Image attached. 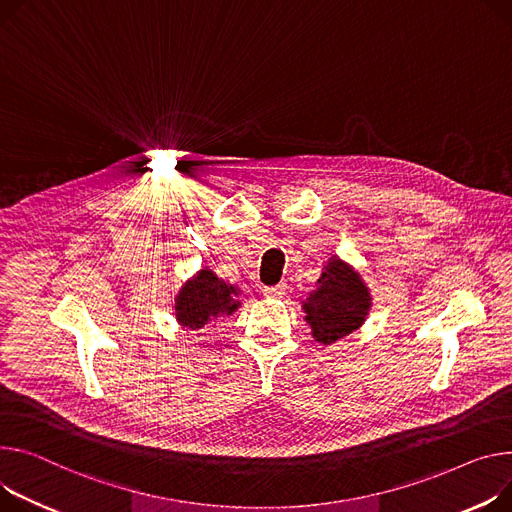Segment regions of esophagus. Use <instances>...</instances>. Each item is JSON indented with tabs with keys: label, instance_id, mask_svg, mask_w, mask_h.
I'll return each instance as SVG.
<instances>
[{
	"label": "esophagus",
	"instance_id": "1",
	"mask_svg": "<svg viewBox=\"0 0 512 512\" xmlns=\"http://www.w3.org/2000/svg\"><path fill=\"white\" fill-rule=\"evenodd\" d=\"M267 298H282L286 294V284H278V286H267L265 290Z\"/></svg>",
	"mask_w": 512,
	"mask_h": 512
}]
</instances>
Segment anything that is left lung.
<instances>
[{"instance_id": "1", "label": "left lung", "mask_w": 512, "mask_h": 512, "mask_svg": "<svg viewBox=\"0 0 512 512\" xmlns=\"http://www.w3.org/2000/svg\"><path fill=\"white\" fill-rule=\"evenodd\" d=\"M370 304V290L358 271L339 257H331L317 280V290L302 300V311L315 342L331 346L362 327Z\"/></svg>"}]
</instances>
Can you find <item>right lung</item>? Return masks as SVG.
Listing matches in <instances>:
<instances>
[{
    "instance_id": "obj_1",
    "label": "right lung",
    "mask_w": 512,
    "mask_h": 512,
    "mask_svg": "<svg viewBox=\"0 0 512 512\" xmlns=\"http://www.w3.org/2000/svg\"><path fill=\"white\" fill-rule=\"evenodd\" d=\"M236 286L220 280L212 269H199L183 284L175 298V317L183 329L199 331L212 325L220 317L232 315L241 302Z\"/></svg>"
}]
</instances>
